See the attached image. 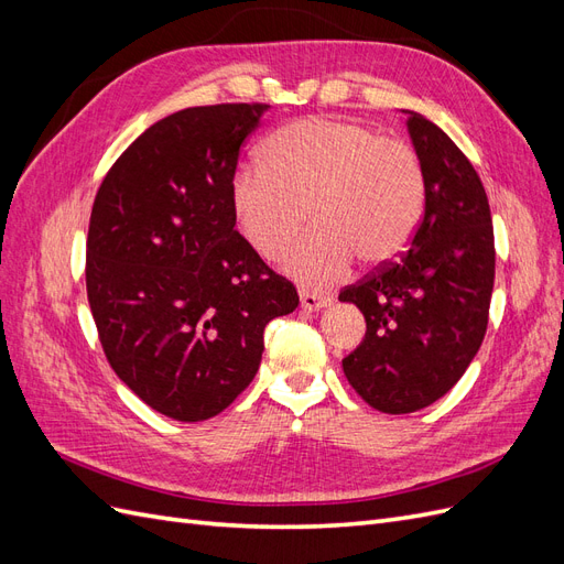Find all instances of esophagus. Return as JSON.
<instances>
[{"label":"esophagus","mask_w":564,"mask_h":564,"mask_svg":"<svg viewBox=\"0 0 564 564\" xmlns=\"http://www.w3.org/2000/svg\"><path fill=\"white\" fill-rule=\"evenodd\" d=\"M329 305V296H319L315 292H305L301 289V308L303 311H322Z\"/></svg>","instance_id":"obj_1"}]
</instances>
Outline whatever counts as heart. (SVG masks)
<instances>
[{"label":"heart","mask_w":564,"mask_h":564,"mask_svg":"<svg viewBox=\"0 0 564 564\" xmlns=\"http://www.w3.org/2000/svg\"><path fill=\"white\" fill-rule=\"evenodd\" d=\"M230 207L261 259L275 261L311 218L313 232L286 253L305 289L346 275L352 256L383 265L409 245L423 209V172L404 141L346 119H301L270 135L263 162L235 169Z\"/></svg>","instance_id":"heart-1"}]
</instances>
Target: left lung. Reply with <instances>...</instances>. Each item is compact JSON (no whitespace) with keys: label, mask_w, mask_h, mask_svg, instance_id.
Returning a JSON list of instances; mask_svg holds the SVG:
<instances>
[{"label":"left lung","mask_w":564,"mask_h":564,"mask_svg":"<svg viewBox=\"0 0 564 564\" xmlns=\"http://www.w3.org/2000/svg\"><path fill=\"white\" fill-rule=\"evenodd\" d=\"M406 115L423 172V218L404 253L338 294L367 322L344 373L383 414L429 406L464 377L487 332L497 256L473 164L431 119Z\"/></svg>","instance_id":"8db88e82"}]
</instances>
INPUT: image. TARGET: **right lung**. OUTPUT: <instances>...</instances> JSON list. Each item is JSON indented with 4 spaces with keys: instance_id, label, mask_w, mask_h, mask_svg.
Here are the masks:
<instances>
[{
    "instance_id": "obj_1",
    "label": "right lung",
    "mask_w": 564,
    "mask_h": 564,
    "mask_svg": "<svg viewBox=\"0 0 564 564\" xmlns=\"http://www.w3.org/2000/svg\"><path fill=\"white\" fill-rule=\"evenodd\" d=\"M265 104L185 108L145 129L100 183L87 296L110 367L155 412L207 421L251 383L263 329L296 286L235 230L230 183Z\"/></svg>"
}]
</instances>
